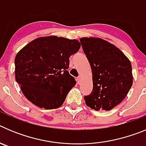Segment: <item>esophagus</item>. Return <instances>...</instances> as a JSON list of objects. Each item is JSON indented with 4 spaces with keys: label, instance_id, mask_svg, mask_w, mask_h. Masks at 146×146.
<instances>
[{
    "label": "esophagus",
    "instance_id": "1",
    "mask_svg": "<svg viewBox=\"0 0 146 146\" xmlns=\"http://www.w3.org/2000/svg\"><path fill=\"white\" fill-rule=\"evenodd\" d=\"M77 82L78 84H80L81 82H82V77L81 76H79V77L77 78Z\"/></svg>",
    "mask_w": 146,
    "mask_h": 146
}]
</instances>
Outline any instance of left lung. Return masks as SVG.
Listing matches in <instances>:
<instances>
[{
  "instance_id": "left-lung-1",
  "label": "left lung",
  "mask_w": 146,
  "mask_h": 146,
  "mask_svg": "<svg viewBox=\"0 0 146 146\" xmlns=\"http://www.w3.org/2000/svg\"><path fill=\"white\" fill-rule=\"evenodd\" d=\"M92 71L93 92L84 97L95 110H110L123 101L133 83L131 62L116 46L100 38L82 37Z\"/></svg>"
}]
</instances>
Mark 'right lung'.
I'll list each match as a JSON object with an SVG mask.
<instances>
[{"mask_svg": "<svg viewBox=\"0 0 146 146\" xmlns=\"http://www.w3.org/2000/svg\"><path fill=\"white\" fill-rule=\"evenodd\" d=\"M80 47L78 40L50 36L22 48L15 59V79L26 99L40 108H60L76 84L67 69Z\"/></svg>", "mask_w": 146, "mask_h": 146, "instance_id": "right-lung-1", "label": "right lung"}]
</instances>
